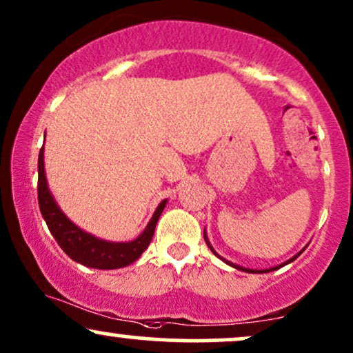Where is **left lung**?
<instances>
[{
  "mask_svg": "<svg viewBox=\"0 0 353 353\" xmlns=\"http://www.w3.org/2000/svg\"><path fill=\"white\" fill-rule=\"evenodd\" d=\"M204 239H205V242H208L209 249H210V250H212V252H214V254H216L219 259H222V261H224V262H225V264H229L230 267H234V269H237V270H244V272H250V274H264V272H272V270H277V269H281V267H283V265L290 264V262H292V261H295V259H297V257H299V254H301V252H299L297 255H294V257H292V259H289V261H287V262H283V264H281V265H277V267H272V269H265V270H254V269H245V267L236 265V264H232V262L225 261V259H224V257H221V255H219V254L216 252V250H214V249H212V245H210V242L208 241V236H205V232H204Z\"/></svg>",
  "mask_w": 353,
  "mask_h": 353,
  "instance_id": "obj_1",
  "label": "left lung"
}]
</instances>
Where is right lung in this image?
Instances as JSON below:
<instances>
[{
	"label": "right lung",
	"instance_id": "obj_1",
	"mask_svg": "<svg viewBox=\"0 0 353 353\" xmlns=\"http://www.w3.org/2000/svg\"><path fill=\"white\" fill-rule=\"evenodd\" d=\"M163 201L157 209L154 210L148 228L143 230L139 237L131 242H109L103 239L94 237L86 230L79 229L78 225L64 216L63 210L56 204L54 197L50 192L46 182V174H44V148L39 149L38 157V204L41 210L44 221H46L48 229L56 239L61 249L64 250L74 262L91 267V269L111 270L121 269L141 257V254L151 244L154 229H156L157 221L165 208Z\"/></svg>",
	"mask_w": 353,
	"mask_h": 353
}]
</instances>
